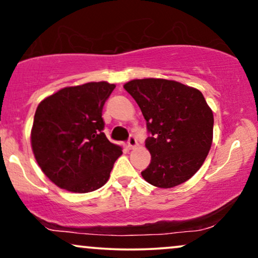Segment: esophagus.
<instances>
[{
  "label": "esophagus",
  "mask_w": 258,
  "mask_h": 258,
  "mask_svg": "<svg viewBox=\"0 0 258 258\" xmlns=\"http://www.w3.org/2000/svg\"><path fill=\"white\" fill-rule=\"evenodd\" d=\"M136 146H138V140H136L134 135H130L128 140V147L132 149V148H135Z\"/></svg>",
  "instance_id": "1"
}]
</instances>
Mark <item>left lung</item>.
Segmentation results:
<instances>
[{"instance_id":"left-lung-1","label":"left lung","mask_w":258,"mask_h":258,"mask_svg":"<svg viewBox=\"0 0 258 258\" xmlns=\"http://www.w3.org/2000/svg\"><path fill=\"white\" fill-rule=\"evenodd\" d=\"M124 90L142 111L151 136V164L141 174L168 189L190 179L205 163L213 142L214 117L199 90L165 79H136Z\"/></svg>"}]
</instances>
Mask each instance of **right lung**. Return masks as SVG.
<instances>
[{
	"label": "right lung",
	"mask_w": 258,
	"mask_h": 258,
	"mask_svg": "<svg viewBox=\"0 0 258 258\" xmlns=\"http://www.w3.org/2000/svg\"><path fill=\"white\" fill-rule=\"evenodd\" d=\"M114 87L106 81L64 87L38 105L32 151L44 174L61 189L91 192L109 180L122 148L105 136L101 112Z\"/></svg>",
	"instance_id": "1"
}]
</instances>
